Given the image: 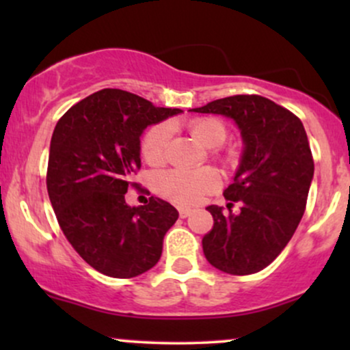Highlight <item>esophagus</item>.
Returning a JSON list of instances; mask_svg holds the SVG:
<instances>
[{
    "instance_id": "34e87169",
    "label": "esophagus",
    "mask_w": 350,
    "mask_h": 350,
    "mask_svg": "<svg viewBox=\"0 0 350 350\" xmlns=\"http://www.w3.org/2000/svg\"><path fill=\"white\" fill-rule=\"evenodd\" d=\"M187 215H191V208L179 207V217H180V219H186Z\"/></svg>"
}]
</instances>
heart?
Here are the masks:
<instances>
[{"label":"heart","mask_w":350,"mask_h":350,"mask_svg":"<svg viewBox=\"0 0 350 350\" xmlns=\"http://www.w3.org/2000/svg\"><path fill=\"white\" fill-rule=\"evenodd\" d=\"M189 131L207 148L220 146L227 138L226 126L215 118H198L189 123ZM170 143V124L159 123L143 135L139 151L148 164H161ZM219 172L214 167L200 170H167L156 174L154 186L159 194L172 202L192 206L219 186Z\"/></svg>","instance_id":"obj_1"}]
</instances>
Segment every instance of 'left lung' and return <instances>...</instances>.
<instances>
[{
	"label": "left lung",
	"mask_w": 350,
	"mask_h": 350,
	"mask_svg": "<svg viewBox=\"0 0 350 350\" xmlns=\"http://www.w3.org/2000/svg\"><path fill=\"white\" fill-rule=\"evenodd\" d=\"M192 110L232 118L242 133V161L224 191L228 212L207 207L214 226L202 250L217 270L252 275L280 255L304 214L314 174L306 131L295 113L260 95H234Z\"/></svg>",
	"instance_id": "left-lung-1"
}]
</instances>
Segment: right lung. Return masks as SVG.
I'll return each mask as SVG.
<instances>
[{
  "label": "right lung",
  "instance_id": "obj_1",
  "mask_svg": "<svg viewBox=\"0 0 350 350\" xmlns=\"http://www.w3.org/2000/svg\"><path fill=\"white\" fill-rule=\"evenodd\" d=\"M180 111L103 88L55 124L46 178L52 208L74 250L103 275L133 278L161 258L163 239L178 211L158 198L130 207L124 194L138 187L131 176L142 167L144 128Z\"/></svg>",
  "mask_w": 350,
  "mask_h": 350
}]
</instances>
